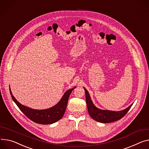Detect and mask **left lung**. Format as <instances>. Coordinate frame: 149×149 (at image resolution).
Returning a JSON list of instances; mask_svg holds the SVG:
<instances>
[{
  "label": "left lung",
  "mask_w": 149,
  "mask_h": 149,
  "mask_svg": "<svg viewBox=\"0 0 149 149\" xmlns=\"http://www.w3.org/2000/svg\"><path fill=\"white\" fill-rule=\"evenodd\" d=\"M84 88L85 91L86 102L89 115L94 120L99 122L107 123L120 119L127 113L133 104H132L126 109L119 111L100 110L93 104L88 91L85 88Z\"/></svg>",
  "instance_id": "left-lung-1"
}]
</instances>
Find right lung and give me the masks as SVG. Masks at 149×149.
<instances>
[{"label":"right lung","mask_w":149,"mask_h":149,"mask_svg":"<svg viewBox=\"0 0 149 149\" xmlns=\"http://www.w3.org/2000/svg\"><path fill=\"white\" fill-rule=\"evenodd\" d=\"M74 87V88H75ZM74 88L67 91L61 100L54 107L45 110H35L21 104L12 95L10 89V94L20 110L30 120L42 125H48L55 123L61 119L65 113L68 100Z\"/></svg>","instance_id":"right-lung-1"}]
</instances>
